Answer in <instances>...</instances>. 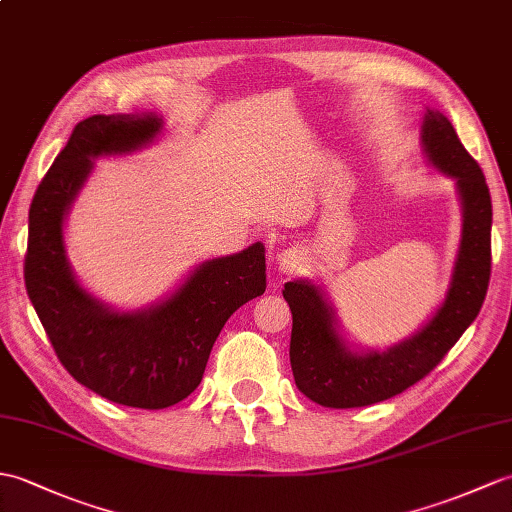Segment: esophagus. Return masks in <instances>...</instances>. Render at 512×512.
I'll return each mask as SVG.
<instances>
[{
  "label": "esophagus",
  "mask_w": 512,
  "mask_h": 512,
  "mask_svg": "<svg viewBox=\"0 0 512 512\" xmlns=\"http://www.w3.org/2000/svg\"><path fill=\"white\" fill-rule=\"evenodd\" d=\"M301 268V255L296 251H285L279 257V270L283 275H294L296 270Z\"/></svg>",
  "instance_id": "obj_1"
}]
</instances>
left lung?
<instances>
[{
  "label": "left lung",
  "instance_id": "obj_1",
  "mask_svg": "<svg viewBox=\"0 0 512 512\" xmlns=\"http://www.w3.org/2000/svg\"><path fill=\"white\" fill-rule=\"evenodd\" d=\"M427 161L454 178L462 205V240L445 301L417 331L386 351H351L336 312L312 281L285 283L292 310L290 364L296 388L325 408H362L399 395L445 358L480 314L491 279L493 207L478 161L443 113L427 109L421 126Z\"/></svg>",
  "mask_w": 512,
  "mask_h": 512
}]
</instances>
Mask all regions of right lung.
<instances>
[{
  "instance_id": "obj_1",
  "label": "right lung",
  "mask_w": 512,
  "mask_h": 512,
  "mask_svg": "<svg viewBox=\"0 0 512 512\" xmlns=\"http://www.w3.org/2000/svg\"><path fill=\"white\" fill-rule=\"evenodd\" d=\"M154 113L91 115L71 133L32 198L26 290L58 360L78 384L130 408L161 410L198 388L224 323L266 292V248L202 261L168 299L117 312L78 283L65 253V216L93 159L130 154L161 133Z\"/></svg>"
}]
</instances>
